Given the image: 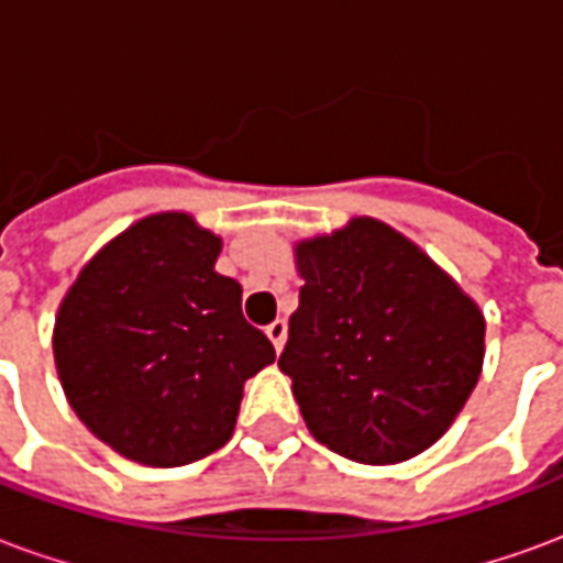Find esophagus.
<instances>
[{
  "instance_id": "esophagus-1",
  "label": "esophagus",
  "mask_w": 563,
  "mask_h": 563,
  "mask_svg": "<svg viewBox=\"0 0 563 563\" xmlns=\"http://www.w3.org/2000/svg\"><path fill=\"white\" fill-rule=\"evenodd\" d=\"M265 334H268L271 343H274V350L280 353L283 343H286V322H283V319H274L268 329H265Z\"/></svg>"
}]
</instances>
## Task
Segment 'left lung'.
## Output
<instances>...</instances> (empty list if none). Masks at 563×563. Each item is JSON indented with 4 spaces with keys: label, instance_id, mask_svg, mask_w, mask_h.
<instances>
[{
    "label": "left lung",
    "instance_id": "1",
    "mask_svg": "<svg viewBox=\"0 0 563 563\" xmlns=\"http://www.w3.org/2000/svg\"><path fill=\"white\" fill-rule=\"evenodd\" d=\"M295 265L305 286L277 365L310 434L362 464H398L437 443L483 371L476 301L371 217L301 241Z\"/></svg>",
    "mask_w": 563,
    "mask_h": 563
}]
</instances>
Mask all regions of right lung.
<instances>
[{"label":"right lung","mask_w":563,"mask_h":563,"mask_svg":"<svg viewBox=\"0 0 563 563\" xmlns=\"http://www.w3.org/2000/svg\"><path fill=\"white\" fill-rule=\"evenodd\" d=\"M220 238L189 213H153L102 246L59 305L54 358L71 410L147 467L229 443L244 383L277 355L213 271Z\"/></svg>","instance_id":"obj_1"}]
</instances>
